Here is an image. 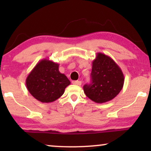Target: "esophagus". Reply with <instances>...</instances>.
Returning <instances> with one entry per match:
<instances>
[{"mask_svg": "<svg viewBox=\"0 0 151 151\" xmlns=\"http://www.w3.org/2000/svg\"><path fill=\"white\" fill-rule=\"evenodd\" d=\"M72 83H73V84H76V85L80 86L82 84V82L78 81V80H75V81H72Z\"/></svg>", "mask_w": 151, "mask_h": 151, "instance_id": "1", "label": "esophagus"}]
</instances>
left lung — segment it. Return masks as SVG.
Instances as JSON below:
<instances>
[{
  "label": "left lung",
  "instance_id": "obj_1",
  "mask_svg": "<svg viewBox=\"0 0 151 151\" xmlns=\"http://www.w3.org/2000/svg\"><path fill=\"white\" fill-rule=\"evenodd\" d=\"M91 82L83 86L90 100L99 104L115 98L122 89L124 77L120 67L111 57L97 53L92 62Z\"/></svg>",
  "mask_w": 151,
  "mask_h": 151
}]
</instances>
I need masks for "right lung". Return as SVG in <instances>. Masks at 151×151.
I'll list each match as a JSON object with an SVG mask.
<instances>
[{"mask_svg":"<svg viewBox=\"0 0 151 151\" xmlns=\"http://www.w3.org/2000/svg\"><path fill=\"white\" fill-rule=\"evenodd\" d=\"M25 82L30 94L42 103L58 100L71 84L67 76L59 71V64L46 58L36 64Z\"/></svg>","mask_w":151,"mask_h":151,"instance_id":"1","label":"right lung"}]
</instances>
